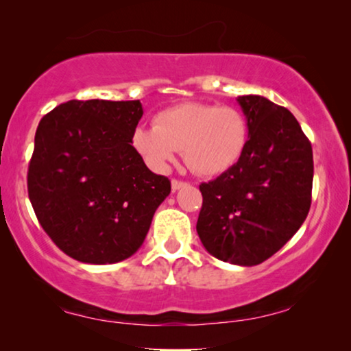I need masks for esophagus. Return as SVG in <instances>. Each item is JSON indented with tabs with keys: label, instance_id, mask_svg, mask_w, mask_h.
Listing matches in <instances>:
<instances>
[{
	"label": "esophagus",
	"instance_id": "obj_1",
	"mask_svg": "<svg viewBox=\"0 0 351 351\" xmlns=\"http://www.w3.org/2000/svg\"><path fill=\"white\" fill-rule=\"evenodd\" d=\"M185 185H186V182H182V180H177V179H172V182H171L172 191H177V190H180L182 186H185Z\"/></svg>",
	"mask_w": 351,
	"mask_h": 351
}]
</instances>
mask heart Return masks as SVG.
Returning <instances> with one entry per match:
<instances>
[{"label":"heart","mask_w":351,"mask_h":351,"mask_svg":"<svg viewBox=\"0 0 351 351\" xmlns=\"http://www.w3.org/2000/svg\"><path fill=\"white\" fill-rule=\"evenodd\" d=\"M249 142V124L230 105L184 102L156 113L153 128L138 126L132 145L148 166L166 169L177 150L199 176H219L241 160Z\"/></svg>","instance_id":"obj_1"}]
</instances>
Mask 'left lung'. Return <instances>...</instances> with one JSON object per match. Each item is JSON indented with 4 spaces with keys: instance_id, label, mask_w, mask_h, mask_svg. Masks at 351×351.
Instances as JSON below:
<instances>
[{
    "instance_id": "obj_1",
    "label": "left lung",
    "mask_w": 351,
    "mask_h": 351,
    "mask_svg": "<svg viewBox=\"0 0 351 351\" xmlns=\"http://www.w3.org/2000/svg\"><path fill=\"white\" fill-rule=\"evenodd\" d=\"M249 124L241 160L201 184L196 232L210 256L258 265L302 227L311 204L313 152L289 110L262 95L238 97Z\"/></svg>"
}]
</instances>
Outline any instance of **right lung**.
<instances>
[{"mask_svg": "<svg viewBox=\"0 0 351 351\" xmlns=\"http://www.w3.org/2000/svg\"><path fill=\"white\" fill-rule=\"evenodd\" d=\"M141 100H69L38 124L28 198L41 227L66 256L105 265L142 246L171 182L132 147Z\"/></svg>", "mask_w": 351, "mask_h": 351, "instance_id": "1", "label": "right lung"}]
</instances>
